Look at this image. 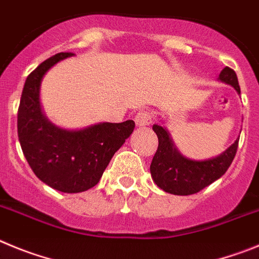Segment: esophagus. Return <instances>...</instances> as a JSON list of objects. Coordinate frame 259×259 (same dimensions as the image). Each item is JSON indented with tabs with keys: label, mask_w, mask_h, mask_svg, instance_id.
Returning <instances> with one entry per match:
<instances>
[{
	"label": "esophagus",
	"mask_w": 259,
	"mask_h": 259,
	"mask_svg": "<svg viewBox=\"0 0 259 259\" xmlns=\"http://www.w3.org/2000/svg\"><path fill=\"white\" fill-rule=\"evenodd\" d=\"M135 122L138 126H147L152 122V113L147 109H142L135 115Z\"/></svg>",
	"instance_id": "esophagus-1"
}]
</instances>
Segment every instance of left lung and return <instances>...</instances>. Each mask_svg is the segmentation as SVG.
Instances as JSON below:
<instances>
[{
    "mask_svg": "<svg viewBox=\"0 0 259 259\" xmlns=\"http://www.w3.org/2000/svg\"><path fill=\"white\" fill-rule=\"evenodd\" d=\"M220 80L230 83L240 94V86L234 69L226 67L220 73ZM157 134L158 147L151 162V176L158 187L173 195H192L208 187L227 171L236 155L239 141L221 156L206 161H193L183 157L177 151L164 127L153 125Z\"/></svg>",
    "mask_w": 259,
    "mask_h": 259,
    "instance_id": "obj_1",
    "label": "left lung"
}]
</instances>
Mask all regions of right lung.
<instances>
[{
	"label": "right lung",
	"mask_w": 259,
	"mask_h": 259,
	"mask_svg": "<svg viewBox=\"0 0 259 259\" xmlns=\"http://www.w3.org/2000/svg\"><path fill=\"white\" fill-rule=\"evenodd\" d=\"M73 55L59 53L27 77L18 108V137L37 178L58 191L77 193L97 185L116 151L134 130V121L103 122L77 132L50 124L39 107V85L55 63Z\"/></svg>",
	"instance_id": "1"
}]
</instances>
